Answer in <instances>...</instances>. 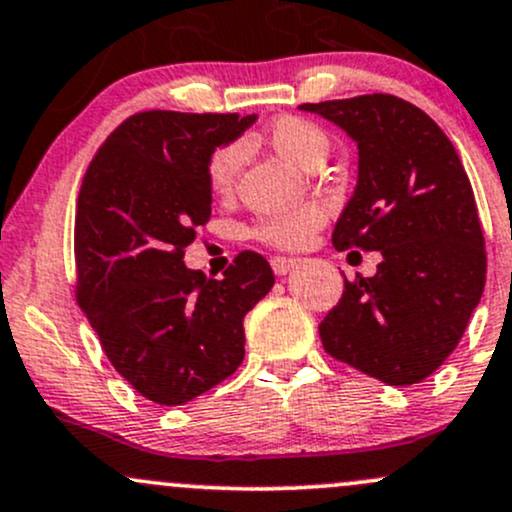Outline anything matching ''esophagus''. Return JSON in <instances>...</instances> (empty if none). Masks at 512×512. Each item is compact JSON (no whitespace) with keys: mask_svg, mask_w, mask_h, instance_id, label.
I'll use <instances>...</instances> for the list:
<instances>
[{"mask_svg":"<svg viewBox=\"0 0 512 512\" xmlns=\"http://www.w3.org/2000/svg\"><path fill=\"white\" fill-rule=\"evenodd\" d=\"M272 270L274 274H279V277H284V274L292 272V267L297 265V260L294 257H272Z\"/></svg>","mask_w":512,"mask_h":512,"instance_id":"1","label":"esophagus"}]
</instances>
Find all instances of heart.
<instances>
[{"instance_id": "heart-1", "label": "heart", "mask_w": 512, "mask_h": 512, "mask_svg": "<svg viewBox=\"0 0 512 512\" xmlns=\"http://www.w3.org/2000/svg\"><path fill=\"white\" fill-rule=\"evenodd\" d=\"M270 144L279 157L292 161L301 169H309L316 159H324L328 154V137L324 129L309 120H301V117H282L274 122L270 127ZM240 161V144H228L213 154L208 161V186L213 193L225 196L233 191ZM324 220L326 211L319 203H304V206L262 218L255 225V238L272 247L294 250V247L306 245L311 235L324 225Z\"/></svg>"}]
</instances>
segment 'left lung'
Segmentation results:
<instances>
[{"label": "left lung", "mask_w": 512, "mask_h": 512, "mask_svg": "<svg viewBox=\"0 0 512 512\" xmlns=\"http://www.w3.org/2000/svg\"><path fill=\"white\" fill-rule=\"evenodd\" d=\"M358 144V184L333 247L378 250L321 321L326 353L387 385H414L459 346L486 284L476 198L437 122L395 95L306 102Z\"/></svg>", "instance_id": "1"}]
</instances>
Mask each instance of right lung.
<instances>
[{
    "instance_id": "1",
    "label": "right lung",
    "mask_w": 512,
    "mask_h": 512,
    "mask_svg": "<svg viewBox=\"0 0 512 512\" xmlns=\"http://www.w3.org/2000/svg\"><path fill=\"white\" fill-rule=\"evenodd\" d=\"M255 115L149 110L127 117L85 171L75 213L78 304L139 395L186 405L238 370L242 319L274 284L240 252L223 279L188 270L184 250L211 218L208 161Z\"/></svg>"
}]
</instances>
